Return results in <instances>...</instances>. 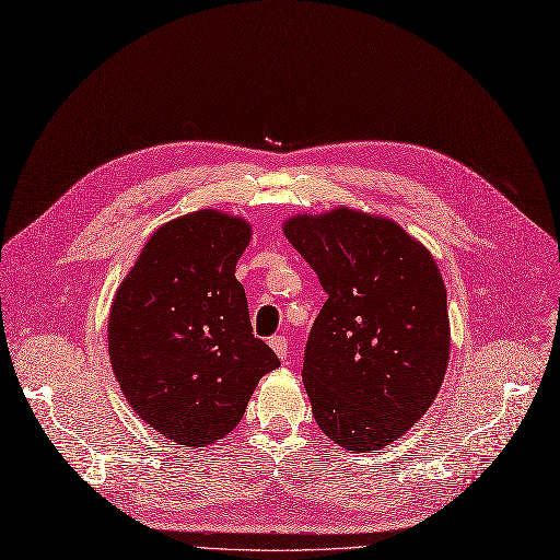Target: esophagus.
Segmentation results:
<instances>
[{
    "instance_id": "1",
    "label": "esophagus",
    "mask_w": 560,
    "mask_h": 560,
    "mask_svg": "<svg viewBox=\"0 0 560 560\" xmlns=\"http://www.w3.org/2000/svg\"><path fill=\"white\" fill-rule=\"evenodd\" d=\"M269 346H271V350L284 361L287 359V354H289V340L284 338V336H271L269 338Z\"/></svg>"
}]
</instances>
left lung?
I'll return each mask as SVG.
<instances>
[{
	"label": "left lung",
	"instance_id": "8db88e82",
	"mask_svg": "<svg viewBox=\"0 0 560 560\" xmlns=\"http://www.w3.org/2000/svg\"><path fill=\"white\" fill-rule=\"evenodd\" d=\"M327 293L303 363L323 433L348 451L399 440L435 401L448 365L446 287L399 224L350 208L284 224Z\"/></svg>",
	"mask_w": 560,
	"mask_h": 560
}]
</instances>
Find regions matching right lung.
<instances>
[{
	"label": "right lung",
	"instance_id": "1",
	"mask_svg": "<svg viewBox=\"0 0 560 560\" xmlns=\"http://www.w3.org/2000/svg\"><path fill=\"white\" fill-rule=\"evenodd\" d=\"M250 226L218 210L163 224L116 291L109 359L120 390L156 433L184 446L222 440L257 381L280 365L253 336L235 265Z\"/></svg>",
	"mask_w": 560,
	"mask_h": 560
}]
</instances>
